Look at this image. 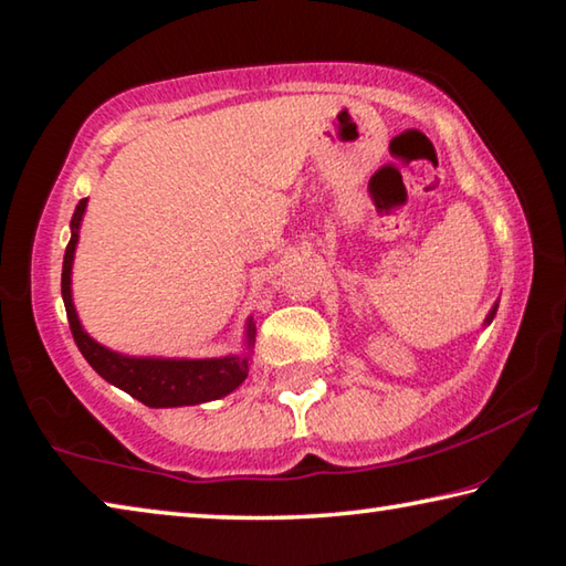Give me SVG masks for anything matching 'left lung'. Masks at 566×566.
<instances>
[{"label":"left lung","instance_id":"left-lung-1","mask_svg":"<svg viewBox=\"0 0 566 566\" xmlns=\"http://www.w3.org/2000/svg\"><path fill=\"white\" fill-rule=\"evenodd\" d=\"M496 308H499V303H494V305H492V311L486 313V318H484V326H489V323L494 321V316H496Z\"/></svg>","mask_w":566,"mask_h":566}]
</instances>
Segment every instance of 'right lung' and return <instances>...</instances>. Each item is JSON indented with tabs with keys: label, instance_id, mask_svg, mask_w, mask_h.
Masks as SVG:
<instances>
[{
	"label": "right lung",
	"instance_id": "right-lung-1",
	"mask_svg": "<svg viewBox=\"0 0 566 566\" xmlns=\"http://www.w3.org/2000/svg\"><path fill=\"white\" fill-rule=\"evenodd\" d=\"M87 210V198L77 202L70 220L72 238L64 250L62 263V301L67 308L70 331L74 344L82 350L87 364L105 378L107 384L123 388L137 401L150 409H172V406H196L216 401L245 381L250 354L255 346V323H245V348L243 354H230L220 358H157V356H125L97 344L90 333L82 328L77 311L72 303V263L77 250L80 226Z\"/></svg>",
	"mask_w": 566,
	"mask_h": 566
}]
</instances>
